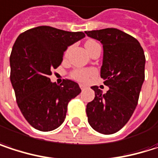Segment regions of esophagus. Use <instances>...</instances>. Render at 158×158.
<instances>
[{
	"mask_svg": "<svg viewBox=\"0 0 158 158\" xmlns=\"http://www.w3.org/2000/svg\"><path fill=\"white\" fill-rule=\"evenodd\" d=\"M79 87H80V89H84L86 88V86H85V85H83V84H80V85H79Z\"/></svg>",
	"mask_w": 158,
	"mask_h": 158,
	"instance_id": "esophagus-1",
	"label": "esophagus"
}]
</instances>
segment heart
I'll return each mask as SVG.
<instances>
[{
  "mask_svg": "<svg viewBox=\"0 0 158 158\" xmlns=\"http://www.w3.org/2000/svg\"><path fill=\"white\" fill-rule=\"evenodd\" d=\"M93 44H96V42L94 40H88L85 44V47H88V46H90ZM66 55H67V53H66ZM93 75H94V71L87 70V69H76V70L72 71L70 74L72 79L77 80V81H79V82L88 81V79Z\"/></svg>",
  "mask_w": 158,
  "mask_h": 158,
  "instance_id": "b5f03b06",
  "label": "heart"
}]
</instances>
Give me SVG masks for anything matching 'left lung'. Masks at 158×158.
Masks as SVG:
<instances>
[{
    "label": "left lung",
    "mask_w": 158,
    "mask_h": 158,
    "mask_svg": "<svg viewBox=\"0 0 158 158\" xmlns=\"http://www.w3.org/2000/svg\"><path fill=\"white\" fill-rule=\"evenodd\" d=\"M103 48L101 78L109 87L106 93L92 86L95 98L87 104L89 125L103 135L121 130L135 110L144 80L145 56L140 43L116 28L86 31Z\"/></svg>",
    "instance_id": "obj_1"
}]
</instances>
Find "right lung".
Masks as SVG:
<instances>
[{
  "mask_svg": "<svg viewBox=\"0 0 158 158\" xmlns=\"http://www.w3.org/2000/svg\"><path fill=\"white\" fill-rule=\"evenodd\" d=\"M83 37L82 32L51 26H37L17 37L10 56V79L18 107L34 128L48 132L59 127L69 101L80 93L77 82L64 79L57 85L49 76L61 64L67 48Z\"/></svg>",
  "mask_w": 158,
  "mask_h": 158,
  "instance_id": "add662e5",
  "label": "right lung"
}]
</instances>
